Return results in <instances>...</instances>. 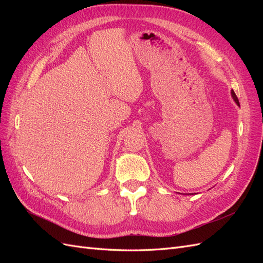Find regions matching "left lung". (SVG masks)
<instances>
[{
    "mask_svg": "<svg viewBox=\"0 0 263 263\" xmlns=\"http://www.w3.org/2000/svg\"><path fill=\"white\" fill-rule=\"evenodd\" d=\"M232 98L234 99V101L236 102V104L239 106V101H238V98L236 97V94H235V92H234V90H232Z\"/></svg>",
    "mask_w": 263,
    "mask_h": 263,
    "instance_id": "1",
    "label": "left lung"
}]
</instances>
